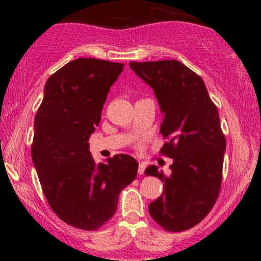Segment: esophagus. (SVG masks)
<instances>
[{"label": "esophagus", "instance_id": "34e87169", "mask_svg": "<svg viewBox=\"0 0 261 261\" xmlns=\"http://www.w3.org/2000/svg\"><path fill=\"white\" fill-rule=\"evenodd\" d=\"M145 169H146V164L145 163H140L139 164V174L142 175L143 173H145Z\"/></svg>", "mask_w": 261, "mask_h": 261}]
</instances>
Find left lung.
I'll return each mask as SVG.
<instances>
[{
    "label": "left lung",
    "instance_id": "8db88e82",
    "mask_svg": "<svg viewBox=\"0 0 261 261\" xmlns=\"http://www.w3.org/2000/svg\"><path fill=\"white\" fill-rule=\"evenodd\" d=\"M131 70L154 91L163 113L161 153L173 158L170 175L149 166L145 173L164 182L148 206L162 228L181 232L196 226L214 207L222 181L226 137L217 107L205 83L176 60L130 62Z\"/></svg>",
    "mask_w": 261,
    "mask_h": 261
}]
</instances>
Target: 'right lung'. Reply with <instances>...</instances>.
<instances>
[{
  "label": "right lung",
  "instance_id": "add662e5",
  "mask_svg": "<svg viewBox=\"0 0 261 261\" xmlns=\"http://www.w3.org/2000/svg\"><path fill=\"white\" fill-rule=\"evenodd\" d=\"M124 64L76 59L49 77L34 120L32 158L41 189L60 220L85 230L115 214L119 194L135 180L139 163L115 154L95 163L88 140L100 121L110 87Z\"/></svg>",
  "mask_w": 261,
  "mask_h": 261
}]
</instances>
